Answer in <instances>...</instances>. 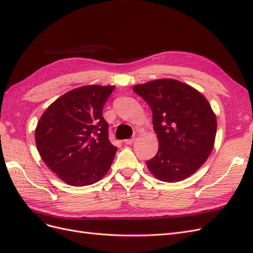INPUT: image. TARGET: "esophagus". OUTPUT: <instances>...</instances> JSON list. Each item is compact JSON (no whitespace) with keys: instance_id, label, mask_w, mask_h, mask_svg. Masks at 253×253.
<instances>
[{"instance_id":"obj_1","label":"esophagus","mask_w":253,"mask_h":253,"mask_svg":"<svg viewBox=\"0 0 253 253\" xmlns=\"http://www.w3.org/2000/svg\"><path fill=\"white\" fill-rule=\"evenodd\" d=\"M134 142V138H131V139H127L125 140V144H128V145H131Z\"/></svg>"}]
</instances>
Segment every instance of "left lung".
I'll return each instance as SVG.
<instances>
[{
	"label": "left lung",
	"instance_id": "1",
	"mask_svg": "<svg viewBox=\"0 0 253 253\" xmlns=\"http://www.w3.org/2000/svg\"><path fill=\"white\" fill-rule=\"evenodd\" d=\"M132 89L153 112L159 147L146 163L150 172L167 183L196 173L215 144L217 119L210 102L198 89L174 79L153 80Z\"/></svg>",
	"mask_w": 253,
	"mask_h": 253
}]
</instances>
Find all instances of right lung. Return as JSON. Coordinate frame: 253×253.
Here are the masks:
<instances>
[{"label":"right lung","mask_w":253,"mask_h":253,"mask_svg":"<svg viewBox=\"0 0 253 253\" xmlns=\"http://www.w3.org/2000/svg\"><path fill=\"white\" fill-rule=\"evenodd\" d=\"M114 85H84L53 101L35 129L38 153L70 186L92 185L106 175L116 150L108 137L102 108Z\"/></svg>","instance_id":"obj_1"}]
</instances>
